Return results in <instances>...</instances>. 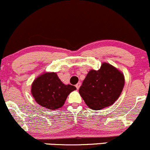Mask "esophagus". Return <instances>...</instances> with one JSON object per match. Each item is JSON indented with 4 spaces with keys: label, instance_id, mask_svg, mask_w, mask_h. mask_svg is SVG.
Instances as JSON below:
<instances>
[{
    "label": "esophagus",
    "instance_id": "esophagus-1",
    "mask_svg": "<svg viewBox=\"0 0 150 150\" xmlns=\"http://www.w3.org/2000/svg\"><path fill=\"white\" fill-rule=\"evenodd\" d=\"M80 85H81V83H80V82H78V83H77V85H75V87H76V88H77V89H78L79 88H80Z\"/></svg>",
    "mask_w": 150,
    "mask_h": 150
}]
</instances>
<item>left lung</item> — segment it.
I'll list each match as a JSON object with an SVG mask.
<instances>
[{
	"mask_svg": "<svg viewBox=\"0 0 150 150\" xmlns=\"http://www.w3.org/2000/svg\"><path fill=\"white\" fill-rule=\"evenodd\" d=\"M124 83L123 74L113 65L104 63L99 70H89L79 93L88 107L100 110L118 99Z\"/></svg>",
	"mask_w": 150,
	"mask_h": 150,
	"instance_id": "obj_1",
	"label": "left lung"
}]
</instances>
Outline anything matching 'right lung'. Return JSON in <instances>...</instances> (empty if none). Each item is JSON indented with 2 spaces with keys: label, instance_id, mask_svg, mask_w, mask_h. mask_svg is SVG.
Returning <instances> with one entry per match:
<instances>
[{
  "label": "right lung",
  "instance_id": "add662e5",
  "mask_svg": "<svg viewBox=\"0 0 150 150\" xmlns=\"http://www.w3.org/2000/svg\"><path fill=\"white\" fill-rule=\"evenodd\" d=\"M71 85H65L56 73H45L34 80L31 92L37 104L51 110L64 104L68 94L75 90Z\"/></svg>",
  "mask_w": 150,
  "mask_h": 150
}]
</instances>
